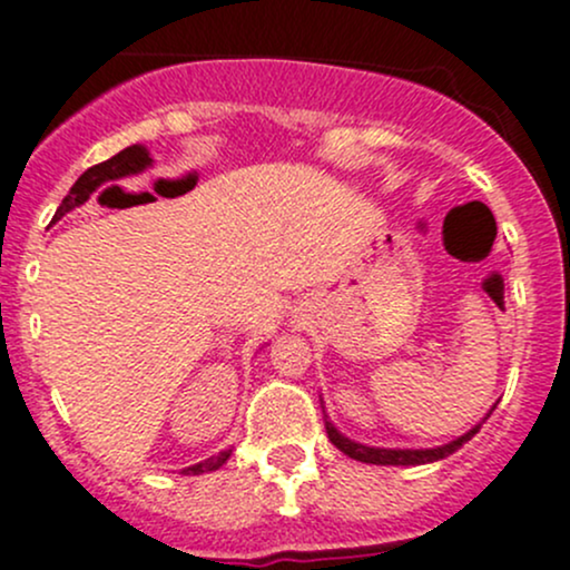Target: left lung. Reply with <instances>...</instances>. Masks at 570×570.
<instances>
[{
	"label": "left lung",
	"mask_w": 570,
	"mask_h": 570,
	"mask_svg": "<svg viewBox=\"0 0 570 570\" xmlns=\"http://www.w3.org/2000/svg\"><path fill=\"white\" fill-rule=\"evenodd\" d=\"M478 429H470L464 436H459V440L448 442V445L442 448H429V451H387V448H368V445H361V442H352L346 440L344 434H338V431L333 429V423H327V436H331V442L335 448H338L341 453H346L350 459H357V461H365V464H382V466H415V464H429V461H440L445 459L448 453L459 451L464 442H470L472 436L478 434Z\"/></svg>",
	"instance_id": "8db88e82"
}]
</instances>
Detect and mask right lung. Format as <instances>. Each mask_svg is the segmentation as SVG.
Returning a JSON list of instances; mask_svg holds the SVG:
<instances>
[{
  "label": "right lung",
  "instance_id": "add662e5",
  "mask_svg": "<svg viewBox=\"0 0 570 570\" xmlns=\"http://www.w3.org/2000/svg\"><path fill=\"white\" fill-rule=\"evenodd\" d=\"M149 164H153V158H149L147 149H144L141 144H134V147H125L122 153H117V155H114V158L104 160V164L89 166V169L83 171L79 179H76L73 188L68 190V196H65V199H62V205H59L57 215H53V218H62V215L70 213V209H73V207H81L83 202H87L89 196H92V190L98 188V185L111 183V179H125V177L141 175V171L147 169ZM226 459H229V453H220V456L202 461V464L188 466V470H183V472H185V475H202V472L218 470V466L224 464Z\"/></svg>",
  "mask_w": 570,
  "mask_h": 570
}]
</instances>
